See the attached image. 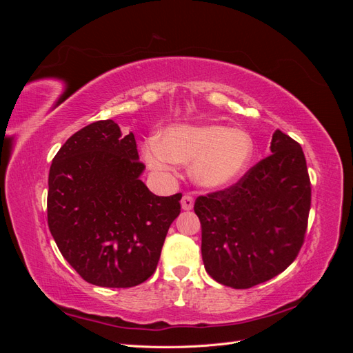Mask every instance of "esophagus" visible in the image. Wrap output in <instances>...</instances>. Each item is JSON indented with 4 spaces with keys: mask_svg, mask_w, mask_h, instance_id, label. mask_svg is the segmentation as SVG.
<instances>
[{
    "mask_svg": "<svg viewBox=\"0 0 353 353\" xmlns=\"http://www.w3.org/2000/svg\"><path fill=\"white\" fill-rule=\"evenodd\" d=\"M181 206H183L184 210H191L194 206V199L191 196H184L183 200H181Z\"/></svg>",
    "mask_w": 353,
    "mask_h": 353,
    "instance_id": "34e87169",
    "label": "esophagus"
}]
</instances>
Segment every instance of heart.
Returning a JSON list of instances; mask_svg holds the SVG:
<instances>
[{
  "label": "heart",
  "instance_id": "heart-1",
  "mask_svg": "<svg viewBox=\"0 0 353 353\" xmlns=\"http://www.w3.org/2000/svg\"><path fill=\"white\" fill-rule=\"evenodd\" d=\"M147 165L168 170L175 163H190L197 184L219 188L240 178L253 156L252 137L237 128L222 125H175L157 140L143 145Z\"/></svg>",
  "mask_w": 353,
  "mask_h": 353
}]
</instances>
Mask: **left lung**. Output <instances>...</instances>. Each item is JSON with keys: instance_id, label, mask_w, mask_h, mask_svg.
I'll use <instances>...</instances> for the list:
<instances>
[{"instance_id": "left-lung-1", "label": "left lung", "mask_w": 353, "mask_h": 353, "mask_svg": "<svg viewBox=\"0 0 353 353\" xmlns=\"http://www.w3.org/2000/svg\"><path fill=\"white\" fill-rule=\"evenodd\" d=\"M271 153L239 183L196 199L203 263L223 285L250 288L274 279L303 244L311 209L303 150L276 130Z\"/></svg>"}]
</instances>
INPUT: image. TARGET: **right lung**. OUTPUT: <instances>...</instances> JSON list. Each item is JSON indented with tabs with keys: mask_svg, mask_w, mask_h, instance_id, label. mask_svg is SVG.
Listing matches in <instances>:
<instances>
[{
	"mask_svg": "<svg viewBox=\"0 0 353 353\" xmlns=\"http://www.w3.org/2000/svg\"><path fill=\"white\" fill-rule=\"evenodd\" d=\"M144 168L134 134L112 119L74 132L52 159L48 228L85 281L126 288L156 271L183 194H153L140 179Z\"/></svg>",
	"mask_w": 353,
	"mask_h": 353,
	"instance_id": "obj_1",
	"label": "right lung"
}]
</instances>
